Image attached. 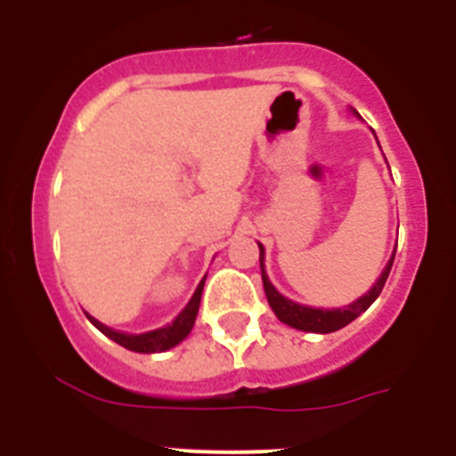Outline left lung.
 Returning a JSON list of instances; mask_svg holds the SVG:
<instances>
[{
    "label": "left lung",
    "instance_id": "1",
    "mask_svg": "<svg viewBox=\"0 0 456 456\" xmlns=\"http://www.w3.org/2000/svg\"><path fill=\"white\" fill-rule=\"evenodd\" d=\"M354 111V109H352ZM358 116V111H354ZM361 118V116H358ZM257 248H260V272H263V285H265V294H267V301L272 305L273 315L278 320L283 322V324L292 326L297 331H305V333H333L340 331L342 326H347L349 322L356 320L358 315H363L365 310L377 301V297L381 294L386 285V278H388L390 267H393L395 260V251L390 256V260L386 263L384 272L381 276L377 278L372 283V288L363 294V297H358L356 301H352L349 305H342V308H313V305H304L297 304V301L288 299L283 294L278 292L273 288V283L269 281L267 272H265V247L257 241Z\"/></svg>",
    "mask_w": 456,
    "mask_h": 456
}]
</instances>
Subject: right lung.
<instances>
[{
    "label": "right lung",
    "mask_w": 456,
    "mask_h": 456,
    "mask_svg": "<svg viewBox=\"0 0 456 456\" xmlns=\"http://www.w3.org/2000/svg\"><path fill=\"white\" fill-rule=\"evenodd\" d=\"M203 285H205V278L199 283L196 292L191 294V299L187 301L183 310L178 313V317L167 326H159V329H152V331L146 333H125V331H116L111 326L102 324L100 320H95L93 315H88V322H91L100 333L109 338V340H114L116 345L120 347L130 349V352L136 354H159V352H168L173 349L175 345L184 340V338L191 333L193 329V322H196V315H199V305H200V294H203Z\"/></svg>",
    "instance_id": "add662e5"
}]
</instances>
